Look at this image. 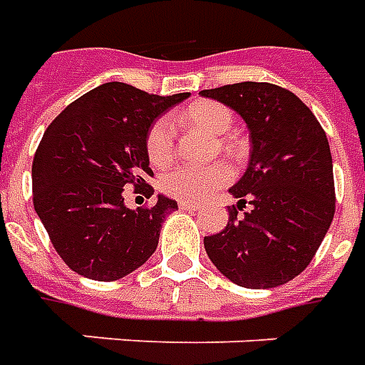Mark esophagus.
I'll return each mask as SVG.
<instances>
[{
    "label": "esophagus",
    "instance_id": "34e87169",
    "mask_svg": "<svg viewBox=\"0 0 365 365\" xmlns=\"http://www.w3.org/2000/svg\"><path fill=\"white\" fill-rule=\"evenodd\" d=\"M178 208H180V210H198V208H200V204L180 200V202H178Z\"/></svg>",
    "mask_w": 365,
    "mask_h": 365
}]
</instances>
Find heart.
Instances as JSON below:
<instances>
[{
	"label": "heart",
	"instance_id": "1",
	"mask_svg": "<svg viewBox=\"0 0 365 365\" xmlns=\"http://www.w3.org/2000/svg\"><path fill=\"white\" fill-rule=\"evenodd\" d=\"M180 120L192 123L196 128L208 131L212 135H220V147L232 159H242L245 153V143L237 135H222L234 123V113L214 100H202L190 104L180 113ZM145 151L149 161L155 167H165L173 161L175 155V128L167 118H159L151 123L145 137ZM232 178V170L226 163H212L208 167H190L178 165L167 170L161 177L163 192L175 196L178 200L200 202L212 190L226 185Z\"/></svg>",
	"mask_w": 365,
	"mask_h": 365
}]
</instances>
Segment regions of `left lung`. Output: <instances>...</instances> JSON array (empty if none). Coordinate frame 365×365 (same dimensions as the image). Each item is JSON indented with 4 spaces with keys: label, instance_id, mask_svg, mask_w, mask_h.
Instances as JSON below:
<instances>
[{
    "label": "left lung",
    "instance_id": "1",
    "mask_svg": "<svg viewBox=\"0 0 365 365\" xmlns=\"http://www.w3.org/2000/svg\"><path fill=\"white\" fill-rule=\"evenodd\" d=\"M236 110L252 159L230 192L228 226L204 237L210 261L236 285L271 289L307 269L336 210L332 155L314 113L287 88L237 82L200 92ZM245 203L252 210L239 216Z\"/></svg>",
    "mask_w": 365,
    "mask_h": 365
}]
</instances>
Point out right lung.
Masks as SVG:
<instances>
[{
    "mask_svg": "<svg viewBox=\"0 0 365 365\" xmlns=\"http://www.w3.org/2000/svg\"><path fill=\"white\" fill-rule=\"evenodd\" d=\"M188 94L157 96L108 82L64 108L46 128L33 159V204L56 253L94 281H118L141 267L159 244L177 202L159 196L131 210L123 187L147 198L153 177L147 131Z\"/></svg>",
    "mask_w": 365,
    "mask_h": 365,
    "instance_id": "right-lung-1",
    "label": "right lung"
}]
</instances>
